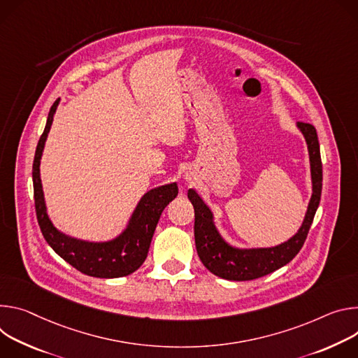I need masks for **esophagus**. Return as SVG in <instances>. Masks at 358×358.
Instances as JSON below:
<instances>
[{
    "label": "esophagus",
    "instance_id": "34e87169",
    "mask_svg": "<svg viewBox=\"0 0 358 358\" xmlns=\"http://www.w3.org/2000/svg\"><path fill=\"white\" fill-rule=\"evenodd\" d=\"M185 179H186V180H190V178H189V176H185Z\"/></svg>",
    "mask_w": 358,
    "mask_h": 358
}]
</instances>
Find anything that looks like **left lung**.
I'll return each mask as SVG.
<instances>
[{
	"label": "left lung",
	"mask_w": 358,
	"mask_h": 358,
	"mask_svg": "<svg viewBox=\"0 0 358 358\" xmlns=\"http://www.w3.org/2000/svg\"><path fill=\"white\" fill-rule=\"evenodd\" d=\"M296 127L303 134L307 143L311 173V197L301 226L286 242L273 248L252 249H241L230 245L217 230L213 212L203 202L199 193L194 189L187 190V197L194 209V243L197 255L205 267L222 279L234 282L259 279L262 275L286 266L304 245L315 210L320 203L323 166L315 128L304 122H297Z\"/></svg>",
	"instance_id": "1"
}]
</instances>
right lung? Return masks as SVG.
I'll use <instances>...</instances> for the list:
<instances>
[{
	"label": "right lung",
	"instance_id": "obj_1",
	"mask_svg": "<svg viewBox=\"0 0 358 358\" xmlns=\"http://www.w3.org/2000/svg\"><path fill=\"white\" fill-rule=\"evenodd\" d=\"M59 101L61 99L58 98L50 109L47 125L38 141L32 165L38 224L52 250L81 273L99 277V279H116V277L128 275L138 270L145 262L159 217L169 202L178 196V185L176 182H172L148 190L141 197L125 229L110 241L88 242L58 230L47 212L39 165H41L43 152Z\"/></svg>",
	"mask_w": 358,
	"mask_h": 358
}]
</instances>
